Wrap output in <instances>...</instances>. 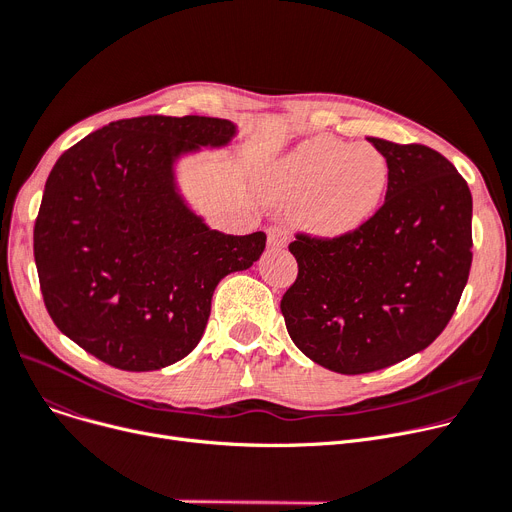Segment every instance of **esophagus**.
I'll list each match as a JSON object with an SVG mask.
<instances>
[{"label": "esophagus", "mask_w": 512, "mask_h": 512, "mask_svg": "<svg viewBox=\"0 0 512 512\" xmlns=\"http://www.w3.org/2000/svg\"><path fill=\"white\" fill-rule=\"evenodd\" d=\"M266 233H268V248L281 250L287 246V231L283 227H279V225L268 227Z\"/></svg>", "instance_id": "34e87169"}]
</instances>
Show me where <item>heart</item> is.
I'll return each mask as SVG.
<instances>
[{"instance_id": "heart-1", "label": "heart", "mask_w": 512, "mask_h": 512, "mask_svg": "<svg viewBox=\"0 0 512 512\" xmlns=\"http://www.w3.org/2000/svg\"><path fill=\"white\" fill-rule=\"evenodd\" d=\"M388 177V161L376 146L314 136L273 167L266 194L277 204H297V223L310 235L341 239L378 213Z\"/></svg>"}]
</instances>
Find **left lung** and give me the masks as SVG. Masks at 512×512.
I'll use <instances>...</instances> for the list:
<instances>
[{
  "instance_id": "left-lung-1",
  "label": "left lung",
  "mask_w": 512,
  "mask_h": 512,
  "mask_svg": "<svg viewBox=\"0 0 512 512\" xmlns=\"http://www.w3.org/2000/svg\"><path fill=\"white\" fill-rule=\"evenodd\" d=\"M368 140L388 161L384 204L347 237L297 235V279L281 299L297 349L339 374L426 349L453 318L473 258V200L455 165L424 144Z\"/></svg>"
}]
</instances>
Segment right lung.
I'll use <instances>...</instances> for the list:
<instances>
[{"label":"right lung","mask_w":512,"mask_h":512,"mask_svg":"<svg viewBox=\"0 0 512 512\" xmlns=\"http://www.w3.org/2000/svg\"><path fill=\"white\" fill-rule=\"evenodd\" d=\"M237 124L144 115L82 138L53 165L35 223L47 312L101 362L150 372L202 339L219 281L250 268L266 235L210 229L179 186L177 167L225 148Z\"/></svg>","instance_id":"add662e5"}]
</instances>
